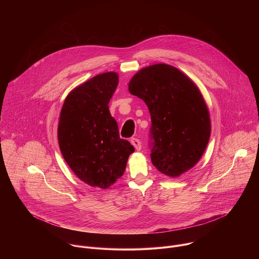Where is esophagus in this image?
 Here are the masks:
<instances>
[{"label": "esophagus", "mask_w": 259, "mask_h": 259, "mask_svg": "<svg viewBox=\"0 0 259 259\" xmlns=\"http://www.w3.org/2000/svg\"><path fill=\"white\" fill-rule=\"evenodd\" d=\"M131 143H132V145L135 147V149H136L137 151L141 150V142L139 141V139H137V138H132V139H131Z\"/></svg>", "instance_id": "1"}]
</instances>
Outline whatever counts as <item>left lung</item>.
Segmentation results:
<instances>
[{
  "mask_svg": "<svg viewBox=\"0 0 259 259\" xmlns=\"http://www.w3.org/2000/svg\"><path fill=\"white\" fill-rule=\"evenodd\" d=\"M129 92L143 100L150 113L153 165L171 178L196 165L211 134L209 110L196 83L177 67L158 63L140 69Z\"/></svg>",
  "mask_w": 259,
  "mask_h": 259,
  "instance_id": "1",
  "label": "left lung"
}]
</instances>
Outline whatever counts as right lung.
Returning <instances> with one entry per match:
<instances>
[{
	"label": "right lung",
	"instance_id": "right-lung-1",
	"mask_svg": "<svg viewBox=\"0 0 259 259\" xmlns=\"http://www.w3.org/2000/svg\"><path fill=\"white\" fill-rule=\"evenodd\" d=\"M118 81V74L110 71L73 89L63 103L57 128L59 148L68 166L80 181L101 189L123 176L134 152L130 142L120 138L109 110Z\"/></svg>",
	"mask_w": 259,
	"mask_h": 259
}]
</instances>
